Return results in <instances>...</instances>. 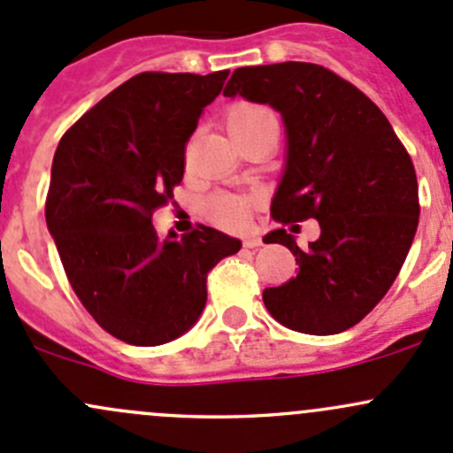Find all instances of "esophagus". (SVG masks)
<instances>
[{
  "label": "esophagus",
  "instance_id": "esophagus-1",
  "mask_svg": "<svg viewBox=\"0 0 453 453\" xmlns=\"http://www.w3.org/2000/svg\"><path fill=\"white\" fill-rule=\"evenodd\" d=\"M243 245H245V248H250V250H256V248H260V245H263V241H260V236H245Z\"/></svg>",
  "mask_w": 453,
  "mask_h": 453
}]
</instances>
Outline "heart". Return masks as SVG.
<instances>
[{"instance_id":"obj_1","label":"heart","mask_w":453,"mask_h":453,"mask_svg":"<svg viewBox=\"0 0 453 453\" xmlns=\"http://www.w3.org/2000/svg\"><path fill=\"white\" fill-rule=\"evenodd\" d=\"M272 113L265 107L256 103H236L234 107L227 111V131L239 129V127L250 125V122L260 120V118H267ZM250 212V201L230 197V195H217L210 201V214H212L214 223H219L221 227H241L248 221Z\"/></svg>"}]
</instances>
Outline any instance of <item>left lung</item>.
I'll list each match as a JSON object with an SVG mask.
<instances>
[{"label": "left lung", "instance_id": "1", "mask_svg": "<svg viewBox=\"0 0 453 453\" xmlns=\"http://www.w3.org/2000/svg\"><path fill=\"white\" fill-rule=\"evenodd\" d=\"M223 94L267 103L285 120L287 166L273 221L319 223L307 250L282 227L265 236L298 263L296 278L263 291L265 307L309 335L355 326L388 294L417 234L412 157L364 91L315 63L239 67Z\"/></svg>", "mask_w": 453, "mask_h": 453}]
</instances>
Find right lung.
<instances>
[{
  "instance_id": "right-lung-1",
  "label": "right lung",
  "mask_w": 453,
  "mask_h": 453,
  "mask_svg": "<svg viewBox=\"0 0 453 453\" xmlns=\"http://www.w3.org/2000/svg\"><path fill=\"white\" fill-rule=\"evenodd\" d=\"M230 72H142L63 134L45 199L72 289L118 340L159 346L203 311L208 272L241 241L208 226L159 239L153 212L181 184L186 144Z\"/></svg>"
}]
</instances>
